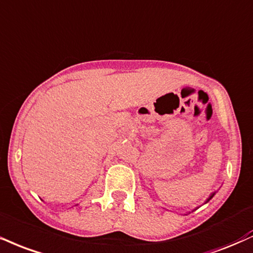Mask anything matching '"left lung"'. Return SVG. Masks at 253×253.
I'll list each match as a JSON object with an SVG mask.
<instances>
[{
    "label": "left lung",
    "instance_id": "8db88e82",
    "mask_svg": "<svg viewBox=\"0 0 253 253\" xmlns=\"http://www.w3.org/2000/svg\"><path fill=\"white\" fill-rule=\"evenodd\" d=\"M213 196H214V193H212V194H211V196H210V198H209V199H208V200H210V199H211V198H212V197H213Z\"/></svg>",
    "mask_w": 253,
    "mask_h": 253
}]
</instances>
